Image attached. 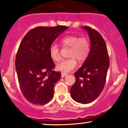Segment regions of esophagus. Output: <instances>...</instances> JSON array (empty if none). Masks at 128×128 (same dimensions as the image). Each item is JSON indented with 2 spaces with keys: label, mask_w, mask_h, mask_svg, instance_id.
Segmentation results:
<instances>
[{
  "label": "esophagus",
  "mask_w": 128,
  "mask_h": 128,
  "mask_svg": "<svg viewBox=\"0 0 128 128\" xmlns=\"http://www.w3.org/2000/svg\"><path fill=\"white\" fill-rule=\"evenodd\" d=\"M67 74H68V73H61V77H62V78H64V77H65L66 76H67Z\"/></svg>",
  "instance_id": "1"
}]
</instances>
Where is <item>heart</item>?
I'll return each instance as SVG.
<instances>
[{
	"instance_id": "obj_1",
	"label": "heart",
	"mask_w": 128,
	"mask_h": 128,
	"mask_svg": "<svg viewBox=\"0 0 128 128\" xmlns=\"http://www.w3.org/2000/svg\"><path fill=\"white\" fill-rule=\"evenodd\" d=\"M61 44L63 48H70L68 52V56L70 58L62 60L56 66V69L63 73H68L76 67V59L82 62L87 59L90 53V41L85 37L67 36L61 40ZM49 54L54 61L58 62L61 59L60 48L55 44H52L50 46Z\"/></svg>"
}]
</instances>
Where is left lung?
I'll return each instance as SVG.
<instances>
[{"label":"left lung","mask_w":128,"mask_h":128,"mask_svg":"<svg viewBox=\"0 0 128 128\" xmlns=\"http://www.w3.org/2000/svg\"><path fill=\"white\" fill-rule=\"evenodd\" d=\"M90 40V50L83 66L74 73L76 82L70 94L76 102L88 104L97 98L104 89L110 64L106 42L100 33L84 26Z\"/></svg>","instance_id":"left-lung-1"}]
</instances>
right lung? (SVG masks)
<instances>
[{
    "label": "right lung",
    "instance_id": "1",
    "mask_svg": "<svg viewBox=\"0 0 128 128\" xmlns=\"http://www.w3.org/2000/svg\"><path fill=\"white\" fill-rule=\"evenodd\" d=\"M68 27L39 26L26 34L15 57V68L23 95L29 102L44 105L52 99L54 87L61 73L54 70L55 64L49 49L53 42Z\"/></svg>",
    "mask_w": 128,
    "mask_h": 128
}]
</instances>
